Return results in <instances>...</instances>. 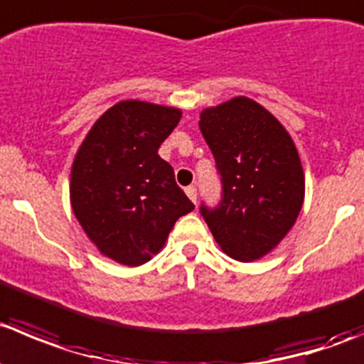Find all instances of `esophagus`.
Returning a JSON list of instances; mask_svg holds the SVG:
<instances>
[{
  "label": "esophagus",
  "mask_w": 364,
  "mask_h": 364,
  "mask_svg": "<svg viewBox=\"0 0 364 364\" xmlns=\"http://www.w3.org/2000/svg\"><path fill=\"white\" fill-rule=\"evenodd\" d=\"M186 195L189 196V200H191L193 203H196V198H198V195H196V188H193V186L186 188Z\"/></svg>",
  "instance_id": "1"
}]
</instances>
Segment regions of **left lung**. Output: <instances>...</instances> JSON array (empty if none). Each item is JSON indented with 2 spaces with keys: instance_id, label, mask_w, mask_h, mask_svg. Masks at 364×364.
<instances>
[{
  "instance_id": "1",
  "label": "left lung",
  "mask_w": 364,
  "mask_h": 364,
  "mask_svg": "<svg viewBox=\"0 0 364 364\" xmlns=\"http://www.w3.org/2000/svg\"><path fill=\"white\" fill-rule=\"evenodd\" d=\"M198 124L223 184L221 203L202 205V216L225 254L257 261L286 237L302 209L299 150L282 123L247 96L207 107Z\"/></svg>"
}]
</instances>
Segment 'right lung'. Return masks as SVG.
Returning <instances> with one entry per match:
<instances>
[{"instance_id":"right-lung-1","label":"right lung","mask_w":364,"mask_h":364,"mask_svg":"<svg viewBox=\"0 0 364 364\" xmlns=\"http://www.w3.org/2000/svg\"><path fill=\"white\" fill-rule=\"evenodd\" d=\"M182 110L124 100L98 117L71 166L73 213L98 252L141 266L162 250L173 225L195 205L159 157Z\"/></svg>"}]
</instances>
